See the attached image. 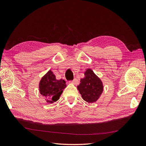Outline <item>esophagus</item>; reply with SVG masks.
<instances>
[{
  "label": "esophagus",
  "mask_w": 146,
  "mask_h": 146,
  "mask_svg": "<svg viewBox=\"0 0 146 146\" xmlns=\"http://www.w3.org/2000/svg\"><path fill=\"white\" fill-rule=\"evenodd\" d=\"M70 82H71V83H73V84H74V85H77V84L78 83V79H77V78H74V80H73L72 81Z\"/></svg>",
  "instance_id": "1"
}]
</instances>
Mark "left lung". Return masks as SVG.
Returning <instances> with one entry per match:
<instances>
[{
    "label": "left lung",
    "instance_id": "left-lung-1",
    "mask_svg": "<svg viewBox=\"0 0 146 146\" xmlns=\"http://www.w3.org/2000/svg\"><path fill=\"white\" fill-rule=\"evenodd\" d=\"M85 76L80 80L77 88L84 100L88 103L94 102L102 93V82L90 69L86 70Z\"/></svg>",
    "mask_w": 146,
    "mask_h": 146
}]
</instances>
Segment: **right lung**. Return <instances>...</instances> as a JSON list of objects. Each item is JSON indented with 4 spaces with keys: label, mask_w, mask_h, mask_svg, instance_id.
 <instances>
[{
    "label": "right lung",
    "mask_w": 146,
    "mask_h": 146,
    "mask_svg": "<svg viewBox=\"0 0 146 146\" xmlns=\"http://www.w3.org/2000/svg\"><path fill=\"white\" fill-rule=\"evenodd\" d=\"M39 86L40 93L46 98L47 102L52 104L60 99L66 85L64 80H57L50 70L41 78Z\"/></svg>",
    "instance_id": "1"
}]
</instances>
